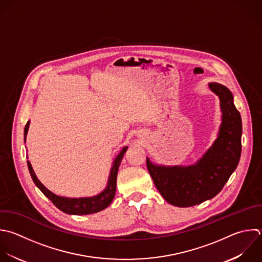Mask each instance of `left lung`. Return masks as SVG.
I'll return each mask as SVG.
<instances>
[{
    "label": "left lung",
    "mask_w": 262,
    "mask_h": 262,
    "mask_svg": "<svg viewBox=\"0 0 262 262\" xmlns=\"http://www.w3.org/2000/svg\"><path fill=\"white\" fill-rule=\"evenodd\" d=\"M219 96L222 124L217 139L204 157L189 167L157 166L146 159L147 170L163 198L177 207H190L215 196L236 168L242 150V120L231 92L210 83Z\"/></svg>",
    "instance_id": "8db88e82"
}]
</instances>
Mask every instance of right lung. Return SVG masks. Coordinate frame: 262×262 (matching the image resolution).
I'll use <instances>...</instances> for the list:
<instances>
[{
	"mask_svg": "<svg viewBox=\"0 0 262 262\" xmlns=\"http://www.w3.org/2000/svg\"><path fill=\"white\" fill-rule=\"evenodd\" d=\"M29 126H30V122L27 123L26 127H25V141L27 139V134H28V130H29ZM127 150V146L123 147L121 152L118 155V157L116 158L114 165L112 167L111 170V174H110V178H108V182H107V186L105 187V189L100 192L97 195L91 196V198H80V199H70V198H62V196H58L56 194H54L53 192H51L48 188H46L41 182L40 180L37 178L33 167L30 163V161H28V167L31 173V176L35 182V184L41 189V191L62 212L68 213V214H74V215H86V214H92V213H96L99 212L103 209H105L113 201L115 193H116V187H117V175H118V170H119V166L121 164V161L123 159V156L125 154V151Z\"/></svg>",
	"mask_w": 262,
	"mask_h": 262,
	"instance_id": "1",
	"label": "right lung"
}]
</instances>
